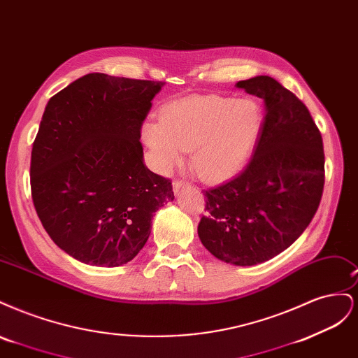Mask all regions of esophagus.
Segmentation results:
<instances>
[{"label": "esophagus", "instance_id": "obj_1", "mask_svg": "<svg viewBox=\"0 0 358 358\" xmlns=\"http://www.w3.org/2000/svg\"><path fill=\"white\" fill-rule=\"evenodd\" d=\"M171 185H173V191H175V192H179V189H180L183 185H185V183H183L182 180H173Z\"/></svg>", "mask_w": 358, "mask_h": 358}]
</instances>
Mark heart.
Wrapping results in <instances>:
<instances>
[{"label":"heart","mask_w":358,"mask_h":358,"mask_svg":"<svg viewBox=\"0 0 358 358\" xmlns=\"http://www.w3.org/2000/svg\"><path fill=\"white\" fill-rule=\"evenodd\" d=\"M262 128L263 110L255 100L201 95L166 106L159 122H145L140 136L158 171L169 173L191 150L199 176L221 182L248 164Z\"/></svg>","instance_id":"heart-1"}]
</instances>
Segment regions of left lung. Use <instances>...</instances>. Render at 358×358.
I'll return each instance as SVG.
<instances>
[{
    "mask_svg": "<svg viewBox=\"0 0 358 358\" xmlns=\"http://www.w3.org/2000/svg\"><path fill=\"white\" fill-rule=\"evenodd\" d=\"M236 88L263 100L262 134L239 175L204 191L208 215L197 231L221 262L255 266L285 251L312 221L324 188V148L306 106L278 80L255 76Z\"/></svg>",
    "mask_w": 358,
    "mask_h": 358,
    "instance_id": "obj_1",
    "label": "left lung"
}]
</instances>
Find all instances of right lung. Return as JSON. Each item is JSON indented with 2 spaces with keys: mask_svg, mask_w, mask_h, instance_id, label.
<instances>
[{
  "mask_svg": "<svg viewBox=\"0 0 358 358\" xmlns=\"http://www.w3.org/2000/svg\"><path fill=\"white\" fill-rule=\"evenodd\" d=\"M164 83L90 73L53 95L31 152L38 218L78 262L116 267L140 252L171 182L143 159L140 128Z\"/></svg>",
  "mask_w": 358,
  "mask_h": 358,
  "instance_id": "1",
  "label": "right lung"
}]
</instances>
